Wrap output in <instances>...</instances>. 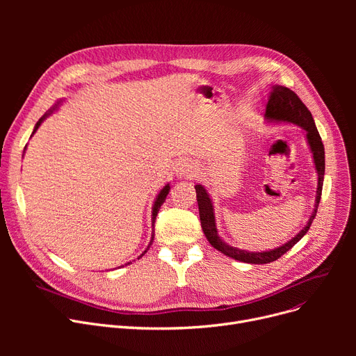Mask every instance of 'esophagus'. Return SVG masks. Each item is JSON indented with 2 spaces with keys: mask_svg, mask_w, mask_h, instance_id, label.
<instances>
[{
  "mask_svg": "<svg viewBox=\"0 0 356 356\" xmlns=\"http://www.w3.org/2000/svg\"><path fill=\"white\" fill-rule=\"evenodd\" d=\"M176 173H177L179 179H192V177H196L197 168H196V165L193 163L183 161V163L179 164Z\"/></svg>",
  "mask_w": 356,
  "mask_h": 356,
  "instance_id": "34e87169",
  "label": "esophagus"
}]
</instances>
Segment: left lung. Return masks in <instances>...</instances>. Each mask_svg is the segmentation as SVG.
Here are the masks:
<instances>
[{
  "label": "left lung",
  "instance_id": "1",
  "mask_svg": "<svg viewBox=\"0 0 356 356\" xmlns=\"http://www.w3.org/2000/svg\"><path fill=\"white\" fill-rule=\"evenodd\" d=\"M264 120L268 124H293L305 129L306 133V141L310 148V153L314 163V170L317 173V189H316V199H314V208L313 212L306 222V225L297 232L290 241L284 242L283 245H280L273 250L266 251H247L241 250L236 247H232L223 241L218 232L216 227V216H215V208L213 200L208 191L204 189V186L196 184V197L199 204V216H200V225L202 231L209 241V244L220 251L223 255L231 257L241 263L247 264H268L275 261L277 258L286 254L289 250H291L298 241H300L307 231L312 227V222L316 216L317 207H319L321 196H322V188H323V177H325V147L322 143V138L319 136V131L316 128L314 120L312 117V112L307 109V106L300 101L293 90H290L286 86L282 85H273L270 88V92L266 101V114Z\"/></svg>",
  "mask_w": 356,
  "mask_h": 356
}]
</instances>
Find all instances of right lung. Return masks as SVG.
I'll return each instance as SVG.
<instances>
[{
	"label": "right lung",
	"mask_w": 356,
	"mask_h": 356,
	"mask_svg": "<svg viewBox=\"0 0 356 356\" xmlns=\"http://www.w3.org/2000/svg\"><path fill=\"white\" fill-rule=\"evenodd\" d=\"M62 102H63V99H59V101H56V104L46 112V114L39 120V121H37V124L34 125V129H33V133H31V137L35 134V131L37 129H39V127L51 115V114H54V112L56 111H58L59 109V106L62 105ZM26 148H27V145H26ZM26 148H24V153H26ZM24 153H23V156H24ZM168 192H170V184H164L163 186V189L157 193V196H156V199H154V203H153V208H152V227L154 228V222H156V216H157V213H159V211H160V208H161V204L164 203V200H165V197H167V195H168ZM153 241H154V231L152 232V239H149V242H148V245H147V248L144 250V252L143 254H140L138 255V259L149 250V247H152V244H153ZM128 264H131V261H129V263H127L125 266H128ZM121 267H124V266H121ZM120 268V267H118Z\"/></svg>",
	"instance_id": "obj_1"
}]
</instances>
